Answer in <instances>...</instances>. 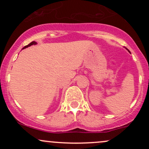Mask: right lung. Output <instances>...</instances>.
<instances>
[{"label": "right lung", "instance_id": "add662e5", "mask_svg": "<svg viewBox=\"0 0 149 149\" xmlns=\"http://www.w3.org/2000/svg\"><path fill=\"white\" fill-rule=\"evenodd\" d=\"M36 42L35 41H33V42H30L29 44V45H26L24 47L23 49H24V48H26V47H29V46H31V45H36Z\"/></svg>", "mask_w": 149, "mask_h": 149}]
</instances>
